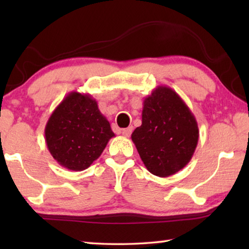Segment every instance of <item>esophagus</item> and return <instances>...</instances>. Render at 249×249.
Segmentation results:
<instances>
[{"label": "esophagus", "mask_w": 249, "mask_h": 249, "mask_svg": "<svg viewBox=\"0 0 249 249\" xmlns=\"http://www.w3.org/2000/svg\"><path fill=\"white\" fill-rule=\"evenodd\" d=\"M132 132H133V127H132V126H130V127L122 129V134H123L125 137H129L130 134H132Z\"/></svg>", "instance_id": "1"}]
</instances>
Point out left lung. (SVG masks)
I'll list each match as a JSON object with an SVG mask.
<instances>
[{
    "label": "left lung",
    "instance_id": "left-lung-1",
    "mask_svg": "<svg viewBox=\"0 0 249 249\" xmlns=\"http://www.w3.org/2000/svg\"><path fill=\"white\" fill-rule=\"evenodd\" d=\"M142 125L132 141L150 174L169 177L188 165L199 141L190 108L169 87L159 86L142 103Z\"/></svg>",
    "mask_w": 249,
    "mask_h": 249
}]
</instances>
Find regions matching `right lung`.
Masks as SVG:
<instances>
[{"mask_svg": "<svg viewBox=\"0 0 249 249\" xmlns=\"http://www.w3.org/2000/svg\"><path fill=\"white\" fill-rule=\"evenodd\" d=\"M115 134L88 93L72 91L53 109L45 127L50 155L59 165L82 171L98 159Z\"/></svg>", "mask_w": 249, "mask_h": 249, "instance_id": "add662e5", "label": "right lung"}]
</instances>
